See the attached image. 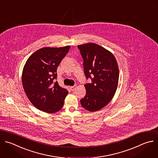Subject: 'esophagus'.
I'll return each instance as SVG.
<instances>
[{
  "mask_svg": "<svg viewBox=\"0 0 158 158\" xmlns=\"http://www.w3.org/2000/svg\"><path fill=\"white\" fill-rule=\"evenodd\" d=\"M76 85H74V86H71V87H70V89L72 90V91H73L75 89H76Z\"/></svg>",
  "mask_w": 158,
  "mask_h": 158,
  "instance_id": "obj_1",
  "label": "esophagus"
}]
</instances>
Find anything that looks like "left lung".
I'll return each mask as SVG.
<instances>
[{"instance_id": "obj_1", "label": "left lung", "mask_w": 158, "mask_h": 158, "mask_svg": "<svg viewBox=\"0 0 158 158\" xmlns=\"http://www.w3.org/2000/svg\"><path fill=\"white\" fill-rule=\"evenodd\" d=\"M77 46L83 58L85 76L92 81L84 85L86 94L81 103L85 110L96 112L106 107L116 92L118 63L110 51L97 44L89 43Z\"/></svg>"}]
</instances>
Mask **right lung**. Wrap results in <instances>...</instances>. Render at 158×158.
I'll use <instances>...</instances> for the list:
<instances>
[{
  "label": "right lung",
  "instance_id": "right-lung-1",
  "mask_svg": "<svg viewBox=\"0 0 158 158\" xmlns=\"http://www.w3.org/2000/svg\"><path fill=\"white\" fill-rule=\"evenodd\" d=\"M70 46L44 47L28 58L23 67L22 82L29 100L38 109L53 114L60 110L68 91L56 81L57 68L68 53Z\"/></svg>",
  "mask_w": 158,
  "mask_h": 158
}]
</instances>
